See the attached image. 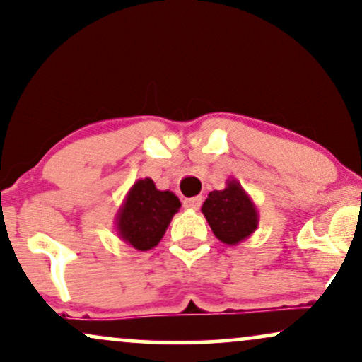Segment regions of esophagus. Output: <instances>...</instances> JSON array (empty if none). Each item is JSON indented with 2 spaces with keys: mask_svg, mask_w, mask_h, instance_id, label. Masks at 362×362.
<instances>
[{
  "mask_svg": "<svg viewBox=\"0 0 362 362\" xmlns=\"http://www.w3.org/2000/svg\"><path fill=\"white\" fill-rule=\"evenodd\" d=\"M201 203H203V198H201V196H194V198H186L182 201V206L187 209L198 211L201 208Z\"/></svg>",
  "mask_w": 362,
  "mask_h": 362,
  "instance_id": "obj_1",
  "label": "esophagus"
}]
</instances>
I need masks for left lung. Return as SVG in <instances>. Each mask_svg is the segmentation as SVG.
Here are the masks:
<instances>
[{
	"instance_id": "1",
	"label": "left lung",
	"mask_w": 362,
	"mask_h": 362,
	"mask_svg": "<svg viewBox=\"0 0 362 362\" xmlns=\"http://www.w3.org/2000/svg\"><path fill=\"white\" fill-rule=\"evenodd\" d=\"M201 211L214 236L226 244H238L257 226L255 204L236 181H229L226 189L209 192Z\"/></svg>"
}]
</instances>
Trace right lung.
<instances>
[{
  "mask_svg": "<svg viewBox=\"0 0 362 362\" xmlns=\"http://www.w3.org/2000/svg\"><path fill=\"white\" fill-rule=\"evenodd\" d=\"M180 206V199L171 191L156 189L149 177L139 180L131 187L118 214L121 238L139 251L151 250L161 241Z\"/></svg>",
  "mask_w": 362,
  "mask_h": 362,
  "instance_id": "obj_1",
  "label": "right lung"
}]
</instances>
